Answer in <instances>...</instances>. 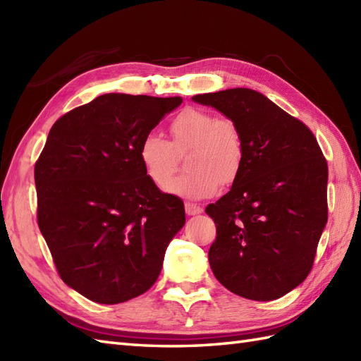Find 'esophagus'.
<instances>
[{"label": "esophagus", "mask_w": 361, "mask_h": 361, "mask_svg": "<svg viewBox=\"0 0 361 361\" xmlns=\"http://www.w3.org/2000/svg\"><path fill=\"white\" fill-rule=\"evenodd\" d=\"M185 211L188 216H197V214H202L203 212V208L202 206H198L197 203H186L185 204Z\"/></svg>", "instance_id": "34e87169"}]
</instances>
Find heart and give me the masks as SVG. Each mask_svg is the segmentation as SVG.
Here are the masks:
<instances>
[{
	"label": "heart",
	"mask_w": 361,
	"mask_h": 361,
	"mask_svg": "<svg viewBox=\"0 0 361 361\" xmlns=\"http://www.w3.org/2000/svg\"><path fill=\"white\" fill-rule=\"evenodd\" d=\"M172 144L155 133L145 135L137 157L144 173L153 185L164 189L179 164L178 155L189 148L190 172L176 179L167 190L175 195L202 200L214 195L220 183H233L243 158L240 130L229 118L202 110L186 109L171 124Z\"/></svg>",
	"instance_id": "heart-1"
}]
</instances>
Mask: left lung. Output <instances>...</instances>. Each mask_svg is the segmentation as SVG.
<instances>
[{"instance_id": "left-lung-1", "label": "left lung", "mask_w": 361, "mask_h": 361, "mask_svg": "<svg viewBox=\"0 0 361 361\" xmlns=\"http://www.w3.org/2000/svg\"><path fill=\"white\" fill-rule=\"evenodd\" d=\"M240 130L243 158L228 194L206 206L217 229L209 264L229 291L273 301L310 273L327 224V161L312 130L250 88L197 94Z\"/></svg>"}]
</instances>
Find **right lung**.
<instances>
[{
  "instance_id": "1",
  "label": "right lung",
  "mask_w": 361,
  "mask_h": 361,
  "mask_svg": "<svg viewBox=\"0 0 361 361\" xmlns=\"http://www.w3.org/2000/svg\"><path fill=\"white\" fill-rule=\"evenodd\" d=\"M181 97L110 93L56 121L34 178L37 221L66 286L99 304L147 291L185 204L144 173L137 147Z\"/></svg>"
}]
</instances>
